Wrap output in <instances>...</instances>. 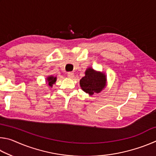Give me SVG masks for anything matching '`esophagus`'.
I'll use <instances>...</instances> for the list:
<instances>
[{
    "mask_svg": "<svg viewBox=\"0 0 156 156\" xmlns=\"http://www.w3.org/2000/svg\"><path fill=\"white\" fill-rule=\"evenodd\" d=\"M67 76L70 78H73V77H74V74H73V73H72V72H69L67 73Z\"/></svg>",
    "mask_w": 156,
    "mask_h": 156,
    "instance_id": "1",
    "label": "esophagus"
}]
</instances>
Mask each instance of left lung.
<instances>
[{"mask_svg": "<svg viewBox=\"0 0 156 156\" xmlns=\"http://www.w3.org/2000/svg\"><path fill=\"white\" fill-rule=\"evenodd\" d=\"M84 73L85 76L80 80V85L85 93L92 96L94 93H100L105 88L107 85V76L105 73L89 67Z\"/></svg>", "mask_w": 156, "mask_h": 156, "instance_id": "8db88e82", "label": "left lung"}]
</instances>
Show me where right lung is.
Returning <instances> with one entry per match:
<instances>
[{
    "label": "right lung",
    "mask_w": 156,
    "mask_h": 156,
    "mask_svg": "<svg viewBox=\"0 0 156 156\" xmlns=\"http://www.w3.org/2000/svg\"><path fill=\"white\" fill-rule=\"evenodd\" d=\"M56 80H57L56 76H47V78H46V83L48 84L50 87H52L53 84L56 83Z\"/></svg>",
    "instance_id": "add662e5"
}]
</instances>
